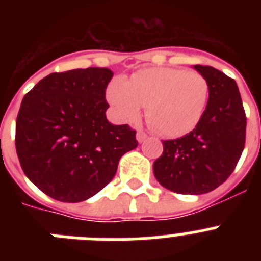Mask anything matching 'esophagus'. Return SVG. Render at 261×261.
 I'll list each match as a JSON object with an SVG mask.
<instances>
[{"label": "esophagus", "instance_id": "esophagus-1", "mask_svg": "<svg viewBox=\"0 0 261 261\" xmlns=\"http://www.w3.org/2000/svg\"><path fill=\"white\" fill-rule=\"evenodd\" d=\"M136 137H137V141L138 142H144L145 140H146L147 135L144 132V130H138L137 135H136Z\"/></svg>", "mask_w": 261, "mask_h": 261}]
</instances>
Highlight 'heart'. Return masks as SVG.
<instances>
[{"label": "heart", "mask_w": 261, "mask_h": 261, "mask_svg": "<svg viewBox=\"0 0 261 261\" xmlns=\"http://www.w3.org/2000/svg\"><path fill=\"white\" fill-rule=\"evenodd\" d=\"M107 99L121 120L133 121L146 107L147 123L154 130L166 137H179L201 120L208 105L209 82L195 70L149 68L128 81H112Z\"/></svg>", "instance_id": "obj_1"}]
</instances>
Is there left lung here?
<instances>
[{
	"label": "left lung",
	"mask_w": 261,
	"mask_h": 261,
	"mask_svg": "<svg viewBox=\"0 0 261 261\" xmlns=\"http://www.w3.org/2000/svg\"><path fill=\"white\" fill-rule=\"evenodd\" d=\"M195 69L209 82L206 110L190 133L162 141L163 153L153 165L159 184L181 195H201L221 186L246 142L247 117L237 82L213 66Z\"/></svg>",
	"instance_id": "1"
}]
</instances>
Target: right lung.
Listing matches in <instances>:
<instances>
[{
	"label": "right lung",
	"mask_w": 261,
	"mask_h": 261,
	"mask_svg": "<svg viewBox=\"0 0 261 261\" xmlns=\"http://www.w3.org/2000/svg\"><path fill=\"white\" fill-rule=\"evenodd\" d=\"M107 68L52 73L24 95L15 123L23 172L45 195L80 202L105 188L120 158L137 147L136 130L106 117Z\"/></svg>",
	"instance_id": "add662e5"
}]
</instances>
